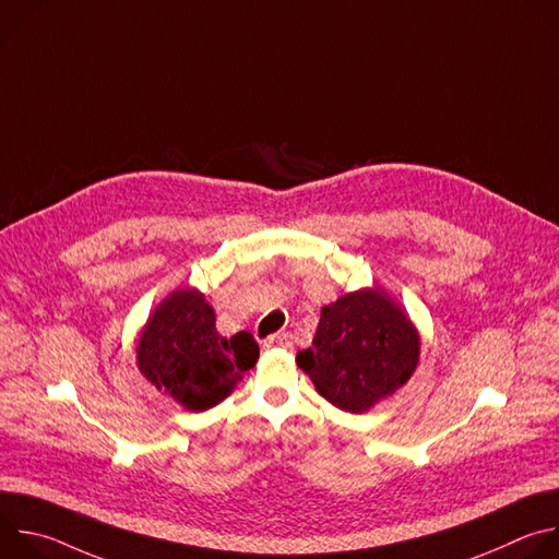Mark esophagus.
<instances>
[{
	"label": "esophagus",
	"instance_id": "esophagus-1",
	"mask_svg": "<svg viewBox=\"0 0 559 559\" xmlns=\"http://www.w3.org/2000/svg\"><path fill=\"white\" fill-rule=\"evenodd\" d=\"M263 347H267V349H272V347H292V334H287V332L272 334L263 341Z\"/></svg>",
	"mask_w": 559,
	"mask_h": 559
}]
</instances>
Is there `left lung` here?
<instances>
[{"instance_id":"1","label":"left lung","mask_w":559,"mask_h":559,"mask_svg":"<svg viewBox=\"0 0 559 559\" xmlns=\"http://www.w3.org/2000/svg\"><path fill=\"white\" fill-rule=\"evenodd\" d=\"M420 360V334L382 289H358L325 305L298 367L328 403L365 414L401 389Z\"/></svg>"}]
</instances>
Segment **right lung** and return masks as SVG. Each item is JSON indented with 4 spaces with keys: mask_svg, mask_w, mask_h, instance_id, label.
Instances as JSON below:
<instances>
[{
    "mask_svg": "<svg viewBox=\"0 0 559 559\" xmlns=\"http://www.w3.org/2000/svg\"><path fill=\"white\" fill-rule=\"evenodd\" d=\"M257 360L254 336H221L212 305L192 287L173 292L158 305L136 343L139 371L190 412H205L225 401Z\"/></svg>",
    "mask_w": 559,
    "mask_h": 559,
    "instance_id": "obj_1",
    "label": "right lung"
}]
</instances>
